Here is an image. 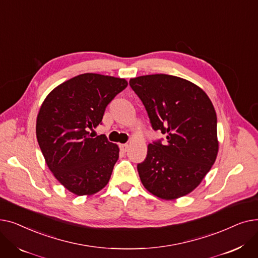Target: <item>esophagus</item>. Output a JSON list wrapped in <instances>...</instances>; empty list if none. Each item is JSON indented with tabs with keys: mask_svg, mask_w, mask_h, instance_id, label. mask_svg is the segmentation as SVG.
<instances>
[{
	"mask_svg": "<svg viewBox=\"0 0 258 258\" xmlns=\"http://www.w3.org/2000/svg\"><path fill=\"white\" fill-rule=\"evenodd\" d=\"M119 147H120V150L123 152V153L127 152V150H128V145L127 144H120Z\"/></svg>",
	"mask_w": 258,
	"mask_h": 258,
	"instance_id": "34e87169",
	"label": "esophagus"
}]
</instances>
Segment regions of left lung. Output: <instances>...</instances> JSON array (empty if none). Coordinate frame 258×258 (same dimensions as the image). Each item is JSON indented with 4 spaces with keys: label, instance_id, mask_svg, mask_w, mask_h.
Here are the masks:
<instances>
[{
    "label": "left lung",
    "instance_id": "left-lung-1",
    "mask_svg": "<svg viewBox=\"0 0 258 258\" xmlns=\"http://www.w3.org/2000/svg\"><path fill=\"white\" fill-rule=\"evenodd\" d=\"M154 131L166 136L147 146L137 165L143 186L163 200L191 192L204 179L219 150L216 114L206 93L183 78L154 74L130 80Z\"/></svg>",
    "mask_w": 258,
    "mask_h": 258
}]
</instances>
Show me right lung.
<instances>
[{
    "instance_id": "obj_1",
    "label": "right lung",
    "mask_w": 258,
    "mask_h": 258,
    "mask_svg": "<svg viewBox=\"0 0 258 258\" xmlns=\"http://www.w3.org/2000/svg\"><path fill=\"white\" fill-rule=\"evenodd\" d=\"M126 87L125 79L80 74L54 89L40 106V151L54 177L77 196L96 194L111 178L119 148L104 135L92 138L89 130L102 123L107 104Z\"/></svg>"
}]
</instances>
